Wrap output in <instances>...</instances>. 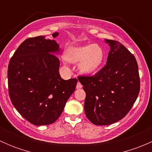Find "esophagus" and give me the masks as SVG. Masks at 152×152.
<instances>
[{
    "label": "esophagus",
    "mask_w": 152,
    "mask_h": 152,
    "mask_svg": "<svg viewBox=\"0 0 152 152\" xmlns=\"http://www.w3.org/2000/svg\"><path fill=\"white\" fill-rule=\"evenodd\" d=\"M82 87V84H81L80 82H78L77 85H76V89H81Z\"/></svg>",
    "instance_id": "esophagus-1"
}]
</instances>
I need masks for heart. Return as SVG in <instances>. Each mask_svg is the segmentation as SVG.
<instances>
[{
  "mask_svg": "<svg viewBox=\"0 0 152 152\" xmlns=\"http://www.w3.org/2000/svg\"><path fill=\"white\" fill-rule=\"evenodd\" d=\"M66 59L71 62H79V70L82 73L90 75L97 71L103 63L104 52L98 44H87L71 47L67 50Z\"/></svg>",
  "mask_w": 152,
  "mask_h": 152,
  "instance_id": "b5f03b06",
  "label": "heart"
}]
</instances>
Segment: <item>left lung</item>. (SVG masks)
Here are the masks:
<instances>
[{
	"label": "left lung",
	"mask_w": 152,
	"mask_h": 152,
	"mask_svg": "<svg viewBox=\"0 0 152 152\" xmlns=\"http://www.w3.org/2000/svg\"><path fill=\"white\" fill-rule=\"evenodd\" d=\"M104 41L110 48L105 66L94 76L78 79L86 93V116L99 126L121 120L140 92L138 65L134 55L118 41Z\"/></svg>",
	"instance_id": "left-lung-1"
}]
</instances>
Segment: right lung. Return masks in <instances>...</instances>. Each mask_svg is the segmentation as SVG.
Listing matches in <instances>:
<instances>
[{
  "label": "right lung",
  "mask_w": 152,
  "mask_h": 152,
  "mask_svg": "<svg viewBox=\"0 0 152 152\" xmlns=\"http://www.w3.org/2000/svg\"><path fill=\"white\" fill-rule=\"evenodd\" d=\"M58 32L52 34L53 38ZM61 49L55 39L45 36L24 40L11 58L8 67L9 94L15 108L31 124L49 125L62 114L74 92L77 79L64 80L56 55Z\"/></svg>",
  "instance_id": "1"
}]
</instances>
